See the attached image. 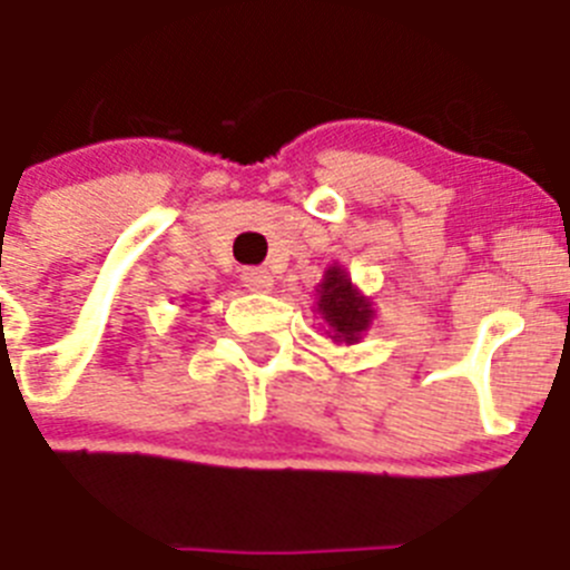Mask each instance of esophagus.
<instances>
[{
  "label": "esophagus",
  "mask_w": 570,
  "mask_h": 570,
  "mask_svg": "<svg viewBox=\"0 0 570 570\" xmlns=\"http://www.w3.org/2000/svg\"><path fill=\"white\" fill-rule=\"evenodd\" d=\"M240 284L247 286L249 292H269L273 289V275L266 273V269H258V266H247L240 273Z\"/></svg>",
  "instance_id": "1"
}]
</instances>
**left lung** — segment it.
Listing matches in <instances>:
<instances>
[{"label": "left lung", "mask_w": 570, "mask_h": 570, "mask_svg": "<svg viewBox=\"0 0 570 570\" xmlns=\"http://www.w3.org/2000/svg\"><path fill=\"white\" fill-rule=\"evenodd\" d=\"M317 309L326 317V323L332 326L335 337H341V341L346 343L357 341V335H361L368 326V321H372V304H368L363 295H357L352 281H348L337 266H332L330 273H326V278H323L321 304H317Z\"/></svg>", "instance_id": "obj_1"}]
</instances>
